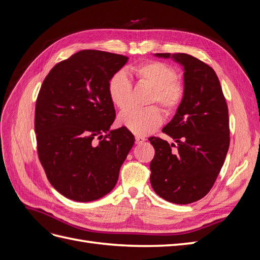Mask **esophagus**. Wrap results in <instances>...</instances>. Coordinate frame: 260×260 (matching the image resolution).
Returning <instances> with one entry per match:
<instances>
[{"label": "esophagus", "instance_id": "34e87169", "mask_svg": "<svg viewBox=\"0 0 260 260\" xmlns=\"http://www.w3.org/2000/svg\"><path fill=\"white\" fill-rule=\"evenodd\" d=\"M145 138L141 136H136V144H142L145 142Z\"/></svg>", "mask_w": 260, "mask_h": 260}]
</instances>
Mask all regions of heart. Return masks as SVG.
<instances>
[{
  "mask_svg": "<svg viewBox=\"0 0 260 260\" xmlns=\"http://www.w3.org/2000/svg\"><path fill=\"white\" fill-rule=\"evenodd\" d=\"M139 82L146 83L153 92L148 104L159 103L167 114H174L184 98V86L177 80L174 67L162 61H146L131 68ZM107 93L114 106L124 111L130 105L132 85L127 74L116 72L107 82ZM162 122V112L158 106L143 109H129L119 117V123L135 135L144 136L153 132Z\"/></svg>",
  "mask_w": 260,
  "mask_h": 260,
  "instance_id": "obj_1",
  "label": "heart"
}]
</instances>
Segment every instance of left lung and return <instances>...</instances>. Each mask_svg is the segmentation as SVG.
Returning <instances> with one entry per match:
<instances>
[{"mask_svg":"<svg viewBox=\"0 0 260 260\" xmlns=\"http://www.w3.org/2000/svg\"><path fill=\"white\" fill-rule=\"evenodd\" d=\"M183 66L184 98L162 132L178 143L152 137L155 148L149 165L157 195L185 205L203 199L214 185L230 144L229 113L215 70L185 53H157Z\"/></svg>","mask_w":260,"mask_h":260,"instance_id":"8db88e82","label":"left lung"}]
</instances>
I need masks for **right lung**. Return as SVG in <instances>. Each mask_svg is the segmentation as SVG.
Here are the masks:
<instances>
[{
  "instance_id": "add662e5",
  "label": "right lung",
  "mask_w": 260,
  "mask_h": 260,
  "mask_svg": "<svg viewBox=\"0 0 260 260\" xmlns=\"http://www.w3.org/2000/svg\"><path fill=\"white\" fill-rule=\"evenodd\" d=\"M128 57L80 51L55 65L39 91L35 131L38 156L53 187L76 202L111 192L135 137L109 130L116 112L107 82Z\"/></svg>"
}]
</instances>
